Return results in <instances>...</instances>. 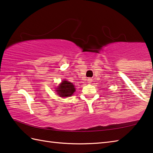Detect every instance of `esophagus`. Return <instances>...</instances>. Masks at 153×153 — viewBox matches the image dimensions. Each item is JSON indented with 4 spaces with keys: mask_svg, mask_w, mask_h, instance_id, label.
Listing matches in <instances>:
<instances>
[{
    "mask_svg": "<svg viewBox=\"0 0 153 153\" xmlns=\"http://www.w3.org/2000/svg\"><path fill=\"white\" fill-rule=\"evenodd\" d=\"M88 83H91V82H92V79H91V78H89V79H88Z\"/></svg>",
    "mask_w": 153,
    "mask_h": 153,
    "instance_id": "esophagus-1",
    "label": "esophagus"
}]
</instances>
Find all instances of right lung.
<instances>
[{
    "label": "right lung",
    "instance_id": "right-lung-1",
    "mask_svg": "<svg viewBox=\"0 0 153 153\" xmlns=\"http://www.w3.org/2000/svg\"><path fill=\"white\" fill-rule=\"evenodd\" d=\"M57 89V94H59L60 97H63V98L71 96L76 90L73 84L66 80L63 81Z\"/></svg>",
    "mask_w": 153,
    "mask_h": 153
}]
</instances>
